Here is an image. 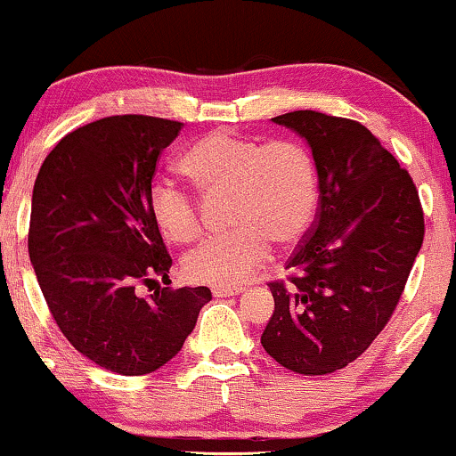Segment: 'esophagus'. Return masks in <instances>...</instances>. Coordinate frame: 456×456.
Instances as JSON below:
<instances>
[{"label":"esophagus","mask_w":456,"mask_h":456,"mask_svg":"<svg viewBox=\"0 0 456 456\" xmlns=\"http://www.w3.org/2000/svg\"><path fill=\"white\" fill-rule=\"evenodd\" d=\"M244 290V288L240 286H215L212 288V295H215L216 298H223V297H233V295H240V292Z\"/></svg>","instance_id":"obj_1"}]
</instances>
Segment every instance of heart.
I'll return each instance as SVG.
<instances>
[{"mask_svg":"<svg viewBox=\"0 0 456 456\" xmlns=\"http://www.w3.org/2000/svg\"><path fill=\"white\" fill-rule=\"evenodd\" d=\"M183 175L208 200H227L232 233L204 241L183 263L198 284L235 286L271 256V244L290 248L307 233L318 208V170L301 142H263L227 130L200 136L181 155ZM149 208L164 238L191 244L204 233V210L185 189L158 181Z\"/></svg>","mask_w":456,"mask_h":456,"instance_id":"b5f03b06","label":"heart"}]
</instances>
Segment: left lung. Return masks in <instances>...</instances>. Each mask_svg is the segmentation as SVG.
Wrapping results in <instances>:
<instances>
[{"mask_svg":"<svg viewBox=\"0 0 456 456\" xmlns=\"http://www.w3.org/2000/svg\"><path fill=\"white\" fill-rule=\"evenodd\" d=\"M309 142L320 208L286 269L269 281L275 311L261 343L298 374H328L357 360L400 303L425 235L408 170L366 126L320 111L273 118Z\"/></svg>","mask_w":456,"mask_h":456,"instance_id":"left-lung-1","label":"left lung"}]
</instances>
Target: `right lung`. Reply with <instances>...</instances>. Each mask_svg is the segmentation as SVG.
<instances>
[{"label": "right lung", "mask_w": 456, "mask_h": 456, "mask_svg": "<svg viewBox=\"0 0 456 456\" xmlns=\"http://www.w3.org/2000/svg\"><path fill=\"white\" fill-rule=\"evenodd\" d=\"M183 124L113 115L62 136L36 178L28 258L56 326L105 370L138 377L181 351L212 295L166 280L172 258L149 208L161 151Z\"/></svg>", "instance_id": "add662e5"}]
</instances>
